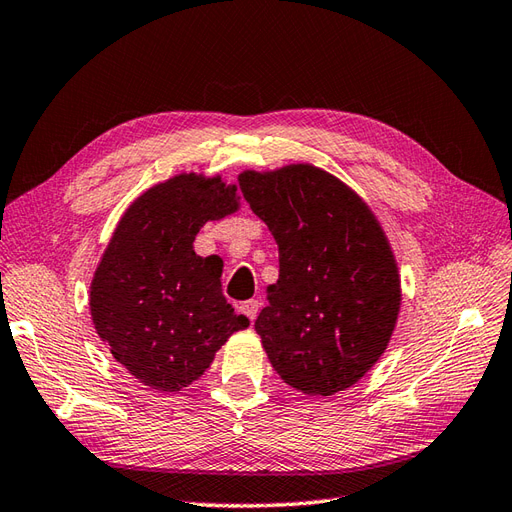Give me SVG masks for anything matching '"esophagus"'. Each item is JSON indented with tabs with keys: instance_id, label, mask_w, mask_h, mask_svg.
<instances>
[{
	"instance_id": "1",
	"label": "esophagus",
	"mask_w": 512,
	"mask_h": 512,
	"mask_svg": "<svg viewBox=\"0 0 512 512\" xmlns=\"http://www.w3.org/2000/svg\"><path fill=\"white\" fill-rule=\"evenodd\" d=\"M258 310H260V302H258V299H247V302L241 304V313H243L249 321H254V319L258 317Z\"/></svg>"
}]
</instances>
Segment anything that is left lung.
I'll list each match as a JSON object with an SVG mask.
<instances>
[{"instance_id":"obj_1","label":"left lung","mask_w":512,"mask_h":512,"mask_svg":"<svg viewBox=\"0 0 512 512\" xmlns=\"http://www.w3.org/2000/svg\"><path fill=\"white\" fill-rule=\"evenodd\" d=\"M278 243L280 276L254 328L295 391L350 389L378 363L402 306V280L378 217L354 189L310 162L239 176Z\"/></svg>"}]
</instances>
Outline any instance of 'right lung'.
Segmentation results:
<instances>
[{"mask_svg": "<svg viewBox=\"0 0 512 512\" xmlns=\"http://www.w3.org/2000/svg\"><path fill=\"white\" fill-rule=\"evenodd\" d=\"M236 184L178 173L141 193L121 215L91 280L99 339L149 389L180 391L204 376L219 347L249 319L221 293L223 263L197 256L208 221L241 208Z\"/></svg>", "mask_w": 512, "mask_h": 512, "instance_id": "obj_1", "label": "right lung"}]
</instances>
